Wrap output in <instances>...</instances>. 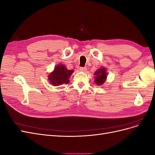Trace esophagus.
<instances>
[{
  "instance_id": "esophagus-1",
  "label": "esophagus",
  "mask_w": 155,
  "mask_h": 155,
  "mask_svg": "<svg viewBox=\"0 0 155 155\" xmlns=\"http://www.w3.org/2000/svg\"><path fill=\"white\" fill-rule=\"evenodd\" d=\"M79 70L81 72H85L87 70V68L86 67H81V68H79Z\"/></svg>"
}]
</instances>
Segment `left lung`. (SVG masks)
<instances>
[{
	"instance_id": "obj_1",
	"label": "left lung",
	"mask_w": 155,
	"mask_h": 155,
	"mask_svg": "<svg viewBox=\"0 0 155 155\" xmlns=\"http://www.w3.org/2000/svg\"><path fill=\"white\" fill-rule=\"evenodd\" d=\"M94 74L95 77V83L97 85H101L106 81V78L107 77V70L105 68L102 67L98 69L97 71L95 72Z\"/></svg>"
}]
</instances>
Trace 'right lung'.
Listing matches in <instances>:
<instances>
[{"label": "right lung", "mask_w": 155, "mask_h": 155, "mask_svg": "<svg viewBox=\"0 0 155 155\" xmlns=\"http://www.w3.org/2000/svg\"><path fill=\"white\" fill-rule=\"evenodd\" d=\"M74 72L72 70H68L63 64H58L54 68V71L48 75V80L51 85L59 86L69 83V78Z\"/></svg>", "instance_id": "1"}]
</instances>
